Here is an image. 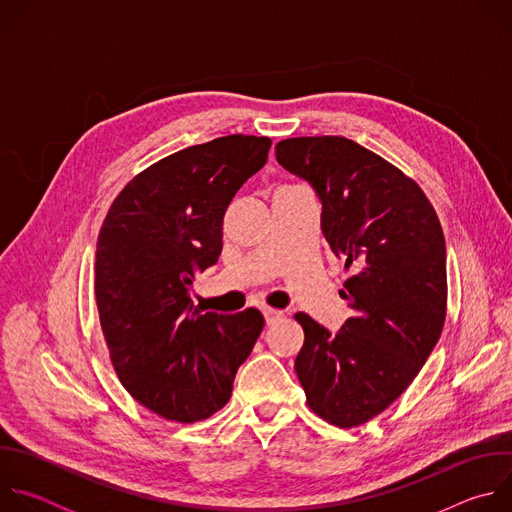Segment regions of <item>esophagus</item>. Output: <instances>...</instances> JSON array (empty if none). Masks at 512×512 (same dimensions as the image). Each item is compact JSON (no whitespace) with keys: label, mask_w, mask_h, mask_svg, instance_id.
Segmentation results:
<instances>
[{"label":"esophagus","mask_w":512,"mask_h":512,"mask_svg":"<svg viewBox=\"0 0 512 512\" xmlns=\"http://www.w3.org/2000/svg\"><path fill=\"white\" fill-rule=\"evenodd\" d=\"M263 316H265V322H267V324H275L277 320L283 318V312H281V310H275V308H263Z\"/></svg>","instance_id":"1"}]
</instances>
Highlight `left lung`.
I'll list each match as a JSON object with an SVG mask.
<instances>
[{"label": "left lung", "instance_id": "left-lung-1", "mask_svg": "<svg viewBox=\"0 0 512 512\" xmlns=\"http://www.w3.org/2000/svg\"><path fill=\"white\" fill-rule=\"evenodd\" d=\"M277 162L322 200V235L344 259L340 296L354 316L336 334L298 312L304 346L296 373L308 407L336 427L383 413L440 340L446 308V241L431 202L399 168L338 135L291 137Z\"/></svg>", "mask_w": 512, "mask_h": 512}]
</instances>
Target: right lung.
<instances>
[{"label": "right lung", "instance_id": "right-lung-1", "mask_svg": "<svg viewBox=\"0 0 512 512\" xmlns=\"http://www.w3.org/2000/svg\"><path fill=\"white\" fill-rule=\"evenodd\" d=\"M269 137L225 135L139 172L113 200L97 241L95 298L113 369L164 419L194 423L223 409L263 314H200L196 271L218 261L223 218L267 162Z\"/></svg>", "mask_w": 512, "mask_h": 512}]
</instances>
